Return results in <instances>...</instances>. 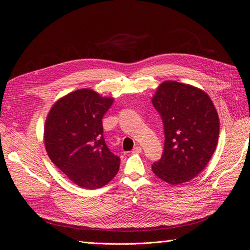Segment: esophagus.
I'll use <instances>...</instances> for the list:
<instances>
[{
    "mask_svg": "<svg viewBox=\"0 0 250 250\" xmlns=\"http://www.w3.org/2000/svg\"><path fill=\"white\" fill-rule=\"evenodd\" d=\"M131 152H132L133 154H138V153H141V152H142V148H141L140 146H135V147L132 149Z\"/></svg>",
    "mask_w": 250,
    "mask_h": 250,
    "instance_id": "34e87169",
    "label": "esophagus"
}]
</instances>
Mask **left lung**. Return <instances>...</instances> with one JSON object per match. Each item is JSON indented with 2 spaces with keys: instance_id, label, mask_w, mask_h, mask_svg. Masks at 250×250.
Masks as SVG:
<instances>
[{
  "instance_id": "obj_1",
  "label": "left lung",
  "mask_w": 250,
  "mask_h": 250,
  "mask_svg": "<svg viewBox=\"0 0 250 250\" xmlns=\"http://www.w3.org/2000/svg\"><path fill=\"white\" fill-rule=\"evenodd\" d=\"M165 132L164 152L152 165L155 175L170 185L193 179L207 167L219 137V118L203 90L165 81L152 98Z\"/></svg>"
}]
</instances>
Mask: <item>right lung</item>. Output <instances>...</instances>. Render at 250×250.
Here are the masks:
<instances>
[{
	"label": "right lung",
	"instance_id": "right-lung-1",
	"mask_svg": "<svg viewBox=\"0 0 250 250\" xmlns=\"http://www.w3.org/2000/svg\"><path fill=\"white\" fill-rule=\"evenodd\" d=\"M112 98L88 88L75 90L53 105L44 124L43 140L50 160L75 185L95 190L116 176L120 157L103 137V116Z\"/></svg>",
	"mask_w": 250,
	"mask_h": 250
}]
</instances>
